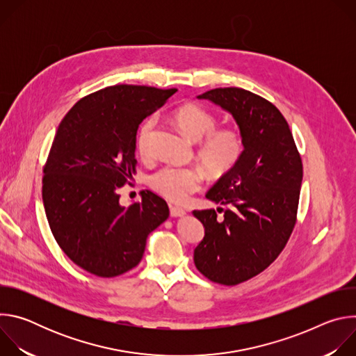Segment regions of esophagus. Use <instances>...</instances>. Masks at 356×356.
Returning <instances> with one entry per match:
<instances>
[{
	"label": "esophagus",
	"mask_w": 356,
	"mask_h": 356,
	"mask_svg": "<svg viewBox=\"0 0 356 356\" xmlns=\"http://www.w3.org/2000/svg\"><path fill=\"white\" fill-rule=\"evenodd\" d=\"M183 216H186V211L183 209L170 206V217H183Z\"/></svg>",
	"instance_id": "obj_1"
}]
</instances>
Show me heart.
I'll list each match as a JSON object with an SVG mask.
<instances>
[{"label": "heart", "instance_id": "b5f03b06", "mask_svg": "<svg viewBox=\"0 0 356 356\" xmlns=\"http://www.w3.org/2000/svg\"><path fill=\"white\" fill-rule=\"evenodd\" d=\"M173 120L180 131L193 142H200L197 156L211 175H222L231 170L239 161L243 140L236 128L216 129L217 121L207 110L194 104L177 108ZM156 118H149L140 128L138 149L140 155L149 154V143L154 136ZM202 175L194 168L165 166L150 177V186L173 202H184L191 193L200 188Z\"/></svg>", "mask_w": 356, "mask_h": 356}]
</instances>
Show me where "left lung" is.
Wrapping results in <instances>:
<instances>
[{
    "mask_svg": "<svg viewBox=\"0 0 356 356\" xmlns=\"http://www.w3.org/2000/svg\"><path fill=\"white\" fill-rule=\"evenodd\" d=\"M197 98L228 113L243 140L236 165L206 194L225 207L222 218L214 210L193 211L204 225V238L194 249L195 268L216 283L234 286L265 270L286 246L296 224L302 165L289 124L265 98L238 87Z\"/></svg>",
    "mask_w": 356,
    "mask_h": 356,
    "instance_id": "8db88e82",
    "label": "left lung"
}]
</instances>
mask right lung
I'll return each mask as SVG.
<instances>
[{
	"instance_id": "obj_1",
	"label": "right lung",
	"mask_w": 356,
	"mask_h": 356,
	"mask_svg": "<svg viewBox=\"0 0 356 356\" xmlns=\"http://www.w3.org/2000/svg\"><path fill=\"white\" fill-rule=\"evenodd\" d=\"M176 91L111 86L81 98L58 127L43 169L44 213L59 246L88 273L114 277L135 268L149 234L169 217L155 193L122 207L118 190L136 172L140 122Z\"/></svg>"
}]
</instances>
